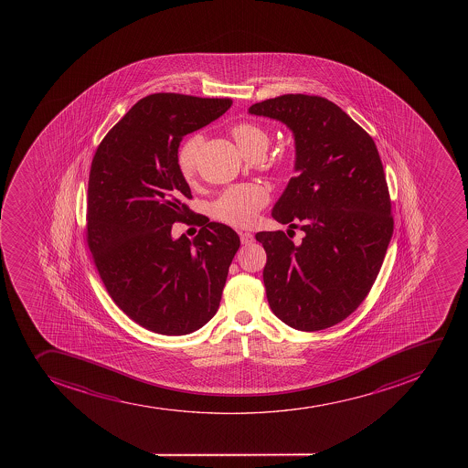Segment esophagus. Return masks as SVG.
Listing matches in <instances>:
<instances>
[{"label":"esophagus","mask_w":468,"mask_h":468,"mask_svg":"<svg viewBox=\"0 0 468 468\" xmlns=\"http://www.w3.org/2000/svg\"><path fill=\"white\" fill-rule=\"evenodd\" d=\"M239 238H241L242 244H251V242H255V237L251 235V233H249V231H241L239 233Z\"/></svg>","instance_id":"1"}]
</instances>
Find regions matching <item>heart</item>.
I'll return each mask as SVG.
<instances>
[{
	"mask_svg": "<svg viewBox=\"0 0 468 468\" xmlns=\"http://www.w3.org/2000/svg\"><path fill=\"white\" fill-rule=\"evenodd\" d=\"M231 135L238 146L247 157L251 154H264L270 144V135L265 128L255 122H239L231 128ZM203 137L199 134L190 135L185 140L176 154V166L186 181H194L197 174L199 146ZM283 163H278L276 169H282ZM269 190L262 185L231 186L218 195V198L210 204V215L218 221L233 227H249L256 221L261 210L269 204Z\"/></svg>",
	"mask_w": 468,
	"mask_h": 468,
	"instance_id": "1",
	"label": "heart"
}]
</instances>
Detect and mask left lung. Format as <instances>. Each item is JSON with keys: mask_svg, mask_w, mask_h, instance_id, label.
Returning a JSON list of instances; mask_svg holds the SVG:
<instances>
[{"mask_svg": "<svg viewBox=\"0 0 468 468\" xmlns=\"http://www.w3.org/2000/svg\"><path fill=\"white\" fill-rule=\"evenodd\" d=\"M285 123L296 142V176L271 217L305 237L260 231L270 308L313 333L340 324L369 294L394 233L390 195L374 140L328 99L283 94L249 108Z\"/></svg>", "mask_w": 468, "mask_h": 468, "instance_id": "left-lung-1", "label": "left lung"}]
</instances>
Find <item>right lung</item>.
<instances>
[{
  "label": "right lung",
  "instance_id": "right-lung-1",
  "mask_svg": "<svg viewBox=\"0 0 468 468\" xmlns=\"http://www.w3.org/2000/svg\"><path fill=\"white\" fill-rule=\"evenodd\" d=\"M231 99L155 93L140 99L103 137L89 178L87 244L116 305L140 326L185 335L212 319L237 231L197 222L194 239H172L174 222L192 215L189 185L176 166L186 134L208 125Z\"/></svg>",
  "mask_w": 468,
  "mask_h": 468
}]
</instances>
